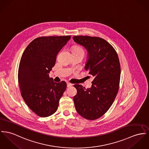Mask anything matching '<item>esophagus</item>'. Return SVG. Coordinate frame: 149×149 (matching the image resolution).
Instances as JSON below:
<instances>
[{"label":"esophagus","instance_id":"34e87169","mask_svg":"<svg viewBox=\"0 0 149 149\" xmlns=\"http://www.w3.org/2000/svg\"><path fill=\"white\" fill-rule=\"evenodd\" d=\"M71 86H72V84H71V83H67V86H68V87H70Z\"/></svg>","mask_w":149,"mask_h":149}]
</instances>
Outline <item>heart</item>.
I'll list each match as a JSON object with an SVG mask.
<instances>
[{
  "label": "heart",
  "instance_id": "heart-1",
  "mask_svg": "<svg viewBox=\"0 0 149 149\" xmlns=\"http://www.w3.org/2000/svg\"><path fill=\"white\" fill-rule=\"evenodd\" d=\"M72 51H80L83 52V50L81 47L79 46H74L72 48Z\"/></svg>",
  "mask_w": 149,
  "mask_h": 149
}]
</instances>
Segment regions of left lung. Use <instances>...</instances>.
Listing matches in <instances>:
<instances>
[{
    "label": "left lung",
    "instance_id": "1",
    "mask_svg": "<svg viewBox=\"0 0 149 149\" xmlns=\"http://www.w3.org/2000/svg\"><path fill=\"white\" fill-rule=\"evenodd\" d=\"M73 40L87 49L84 69L93 78L90 88L74 85L77 90L74 96L75 109L84 118L96 120L107 112L117 94L121 74L119 59L113 46L100 37L75 36Z\"/></svg>",
    "mask_w": 149,
    "mask_h": 149
}]
</instances>
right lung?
<instances>
[{
  "instance_id": "obj_1",
  "label": "right lung",
  "mask_w": 149,
  "mask_h": 149,
  "mask_svg": "<svg viewBox=\"0 0 149 149\" xmlns=\"http://www.w3.org/2000/svg\"><path fill=\"white\" fill-rule=\"evenodd\" d=\"M70 36L40 37L26 47L18 70V82L24 102L36 114L45 117L54 113L67 84L54 82L49 74L61 49Z\"/></svg>"
}]
</instances>
